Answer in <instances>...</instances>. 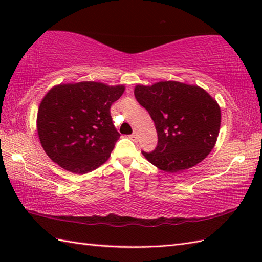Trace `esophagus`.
<instances>
[{"instance_id":"obj_1","label":"esophagus","mask_w":262,"mask_h":262,"mask_svg":"<svg viewBox=\"0 0 262 262\" xmlns=\"http://www.w3.org/2000/svg\"><path fill=\"white\" fill-rule=\"evenodd\" d=\"M129 138H130L132 141H134V142H137V140H138V137H137V134H136V133H134V134L130 135V136H129Z\"/></svg>"}]
</instances>
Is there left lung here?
Masks as SVG:
<instances>
[{"mask_svg":"<svg viewBox=\"0 0 262 262\" xmlns=\"http://www.w3.org/2000/svg\"><path fill=\"white\" fill-rule=\"evenodd\" d=\"M135 98L153 119L158 146L142 152L148 162L169 173L190 169L214 148L221 108L203 88L178 81L137 84Z\"/></svg>","mask_w":262,"mask_h":262,"instance_id":"1","label":"left lung"}]
</instances>
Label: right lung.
Here are the masks:
<instances>
[{"instance_id":"add662e5","label":"right lung","mask_w":262,"mask_h":262,"mask_svg":"<svg viewBox=\"0 0 262 262\" xmlns=\"http://www.w3.org/2000/svg\"><path fill=\"white\" fill-rule=\"evenodd\" d=\"M124 91V85L93 81L53 86L37 114L38 137L49 159L77 174L102 165L120 136L110 107Z\"/></svg>"}]
</instances>
